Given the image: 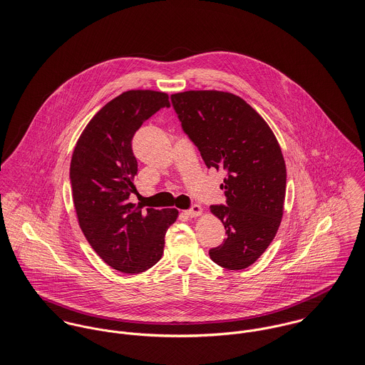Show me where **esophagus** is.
I'll use <instances>...</instances> for the list:
<instances>
[{"label":"esophagus","mask_w":365,"mask_h":365,"mask_svg":"<svg viewBox=\"0 0 365 365\" xmlns=\"http://www.w3.org/2000/svg\"><path fill=\"white\" fill-rule=\"evenodd\" d=\"M185 215H186L187 217H199V216L203 215V209H202V206L195 205V206H192V209L186 210Z\"/></svg>","instance_id":"1"}]
</instances>
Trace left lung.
I'll use <instances>...</instances> for the list:
<instances>
[{
  "instance_id": "1",
  "label": "left lung",
  "mask_w": 365,
  "mask_h": 365,
  "mask_svg": "<svg viewBox=\"0 0 365 365\" xmlns=\"http://www.w3.org/2000/svg\"><path fill=\"white\" fill-rule=\"evenodd\" d=\"M170 100L206 166L227 173L220 186L225 206L210 207L227 238L209 255L225 269H245L265 252L282 221L287 166L281 146L267 121L232 93L189 90Z\"/></svg>"
}]
</instances>
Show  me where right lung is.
Instances as JSON below:
<instances>
[{
    "instance_id": "obj_1",
    "label": "right lung",
    "mask_w": 365,
    "mask_h": 365,
    "mask_svg": "<svg viewBox=\"0 0 365 365\" xmlns=\"http://www.w3.org/2000/svg\"><path fill=\"white\" fill-rule=\"evenodd\" d=\"M169 96L130 90L108 101L86 125L74 146L71 183L78 225L97 255L123 274H141L162 257L165 234L176 209H146L130 203L138 162L133 137Z\"/></svg>"
}]
</instances>
